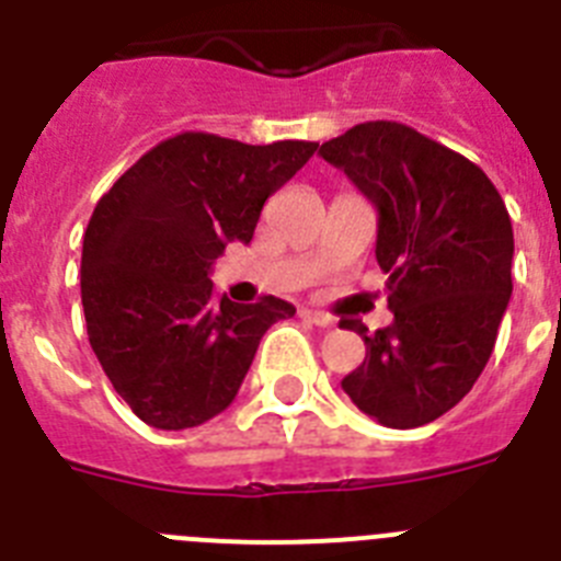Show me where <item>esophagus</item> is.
<instances>
[{"label": "esophagus", "instance_id": "1", "mask_svg": "<svg viewBox=\"0 0 561 561\" xmlns=\"http://www.w3.org/2000/svg\"><path fill=\"white\" fill-rule=\"evenodd\" d=\"M300 317H304L306 323H314V325H320V329H329V325H334V320H331L329 314H323V311L304 309V311H300Z\"/></svg>", "mask_w": 561, "mask_h": 561}]
</instances>
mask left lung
<instances>
[{
	"label": "left lung",
	"mask_w": 561,
	"mask_h": 561,
	"mask_svg": "<svg viewBox=\"0 0 561 561\" xmlns=\"http://www.w3.org/2000/svg\"><path fill=\"white\" fill-rule=\"evenodd\" d=\"M379 210L376 261L393 323L368 334L342 379L385 427L430 424L463 399L494 351L512 297L514 232L497 187L463 153L396 121H370L320 146Z\"/></svg>",
	"instance_id": "8db88e82"
}]
</instances>
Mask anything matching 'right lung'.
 <instances>
[{
    "label": "right lung",
    "instance_id": "right-lung-1",
    "mask_svg": "<svg viewBox=\"0 0 561 561\" xmlns=\"http://www.w3.org/2000/svg\"><path fill=\"white\" fill-rule=\"evenodd\" d=\"M317 142L247 146L182 131L142 153L98 202L81 255L89 345L131 413L157 430L199 427L230 408L280 297H216L213 261L250 244L261 207Z\"/></svg>",
    "mask_w": 561,
    "mask_h": 561
}]
</instances>
